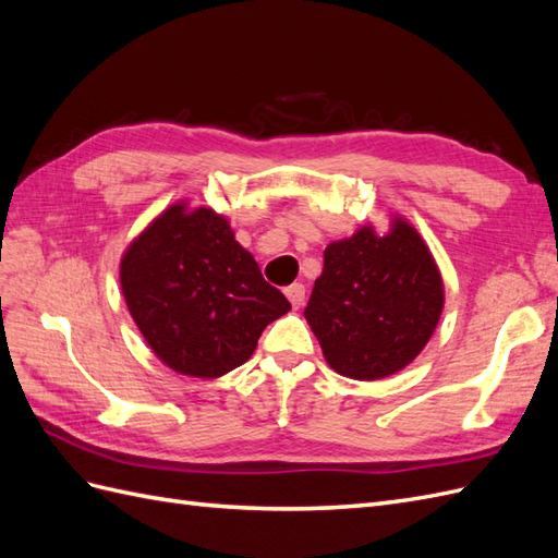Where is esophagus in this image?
Here are the masks:
<instances>
[{
    "label": "esophagus",
    "mask_w": 558,
    "mask_h": 558,
    "mask_svg": "<svg viewBox=\"0 0 558 558\" xmlns=\"http://www.w3.org/2000/svg\"><path fill=\"white\" fill-rule=\"evenodd\" d=\"M286 298L291 300V305L298 310L300 305H305V286L302 283H291L289 289H286Z\"/></svg>",
    "instance_id": "34e87169"
}]
</instances>
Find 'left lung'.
Masks as SVG:
<instances>
[{
  "label": "left lung",
  "mask_w": 558,
  "mask_h": 558,
  "mask_svg": "<svg viewBox=\"0 0 558 558\" xmlns=\"http://www.w3.org/2000/svg\"><path fill=\"white\" fill-rule=\"evenodd\" d=\"M445 310L440 267L416 228L363 226L324 251L305 318L337 375L375 381L408 367Z\"/></svg>",
  "instance_id": "1"
}]
</instances>
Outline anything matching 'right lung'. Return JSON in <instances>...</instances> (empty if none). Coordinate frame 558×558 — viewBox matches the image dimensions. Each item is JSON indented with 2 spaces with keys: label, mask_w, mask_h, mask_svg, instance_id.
Here are the masks:
<instances>
[{
  "label": "right lung",
  "mask_w": 558,
  "mask_h": 558,
  "mask_svg": "<svg viewBox=\"0 0 558 558\" xmlns=\"http://www.w3.org/2000/svg\"><path fill=\"white\" fill-rule=\"evenodd\" d=\"M130 316L156 356L179 375L216 379L244 365L263 330L291 310L234 240L226 216L179 199L121 258Z\"/></svg>",
  "instance_id": "obj_1"
}]
</instances>
